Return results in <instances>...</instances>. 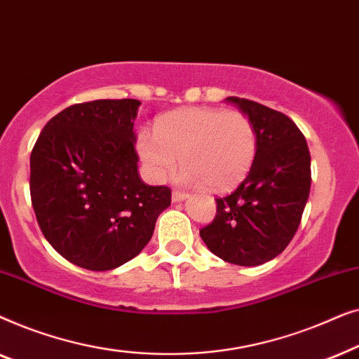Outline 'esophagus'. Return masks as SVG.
Listing matches in <instances>:
<instances>
[{"label": "esophagus", "mask_w": 359, "mask_h": 359, "mask_svg": "<svg viewBox=\"0 0 359 359\" xmlns=\"http://www.w3.org/2000/svg\"><path fill=\"white\" fill-rule=\"evenodd\" d=\"M188 198V194H184L183 191H173V193H171V199H173V203H181V201L183 199H186Z\"/></svg>", "instance_id": "34e87169"}]
</instances>
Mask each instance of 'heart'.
Listing matches in <instances>:
<instances>
[{"label": "heart", "instance_id": "1", "mask_svg": "<svg viewBox=\"0 0 359 359\" xmlns=\"http://www.w3.org/2000/svg\"><path fill=\"white\" fill-rule=\"evenodd\" d=\"M137 155L149 178L161 183L184 166L186 184H205L215 193L233 188L253 163L257 134L252 121L240 111L219 107H184L166 112L155 122V134L137 135Z\"/></svg>", "mask_w": 359, "mask_h": 359}]
</instances>
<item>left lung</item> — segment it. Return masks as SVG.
I'll return each mask as SVG.
<instances>
[{"instance_id":"obj_1","label":"left lung","mask_w":359,"mask_h":359,"mask_svg":"<svg viewBox=\"0 0 359 359\" xmlns=\"http://www.w3.org/2000/svg\"><path fill=\"white\" fill-rule=\"evenodd\" d=\"M227 101L252 121L257 151L247 178L215 199L217 214L199 235L224 262L258 266L276 258L297 232L311 191V154L286 114L243 97Z\"/></svg>"}]
</instances>
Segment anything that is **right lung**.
<instances>
[{
    "instance_id": "1",
    "label": "right lung",
    "mask_w": 359,
    "mask_h": 359,
    "mask_svg": "<svg viewBox=\"0 0 359 359\" xmlns=\"http://www.w3.org/2000/svg\"><path fill=\"white\" fill-rule=\"evenodd\" d=\"M140 101L73 104L43 127L31 154V201L47 242L68 262L107 271L137 257L154 235L171 189L137 171Z\"/></svg>"
}]
</instances>
